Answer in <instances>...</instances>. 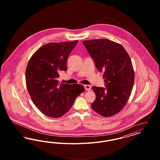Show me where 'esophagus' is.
<instances>
[{
	"instance_id": "obj_1",
	"label": "esophagus",
	"mask_w": 160,
	"mask_h": 160,
	"mask_svg": "<svg viewBox=\"0 0 160 160\" xmlns=\"http://www.w3.org/2000/svg\"><path fill=\"white\" fill-rule=\"evenodd\" d=\"M84 88L86 91H89L91 90V86L90 85H84Z\"/></svg>"
}]
</instances>
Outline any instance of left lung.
<instances>
[{
    "label": "left lung",
    "mask_w": 160,
    "mask_h": 160,
    "mask_svg": "<svg viewBox=\"0 0 160 160\" xmlns=\"http://www.w3.org/2000/svg\"><path fill=\"white\" fill-rule=\"evenodd\" d=\"M84 46L103 72L106 88L92 87L96 98L91 104L97 113L110 117L127 104L134 82V71L129 54L120 44L107 39L86 40Z\"/></svg>",
    "instance_id": "1"
}]
</instances>
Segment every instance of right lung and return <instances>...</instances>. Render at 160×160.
<instances>
[{"instance_id": "right-lung-1", "label": "right lung", "mask_w": 160, "mask_h": 160, "mask_svg": "<svg viewBox=\"0 0 160 160\" xmlns=\"http://www.w3.org/2000/svg\"><path fill=\"white\" fill-rule=\"evenodd\" d=\"M78 40L48 43L40 47L28 62L27 89L33 104L43 114L58 118L68 112L84 91L79 84L59 83V72L67 71L69 54Z\"/></svg>"}]
</instances>
